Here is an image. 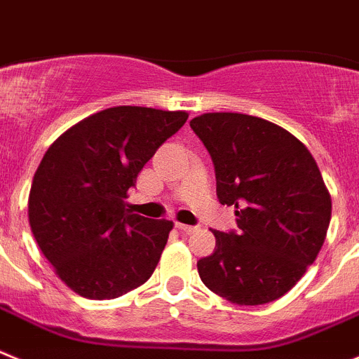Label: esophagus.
<instances>
[{
	"label": "esophagus",
	"instance_id": "esophagus-1",
	"mask_svg": "<svg viewBox=\"0 0 359 359\" xmlns=\"http://www.w3.org/2000/svg\"><path fill=\"white\" fill-rule=\"evenodd\" d=\"M175 227L179 229L180 232H186V234H191V232L196 231L195 225H186V224H175Z\"/></svg>",
	"mask_w": 359,
	"mask_h": 359
}]
</instances>
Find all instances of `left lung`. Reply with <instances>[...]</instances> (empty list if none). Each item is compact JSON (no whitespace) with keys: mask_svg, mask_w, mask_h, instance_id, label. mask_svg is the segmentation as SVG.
<instances>
[{"mask_svg":"<svg viewBox=\"0 0 359 359\" xmlns=\"http://www.w3.org/2000/svg\"><path fill=\"white\" fill-rule=\"evenodd\" d=\"M215 164L219 203L238 231L215 232L196 263L202 283L232 304L259 306L290 292L316 259L331 195L308 148L263 118L208 112L189 121Z\"/></svg>","mask_w":359,"mask_h":359,"instance_id":"1","label":"left lung"}]
</instances>
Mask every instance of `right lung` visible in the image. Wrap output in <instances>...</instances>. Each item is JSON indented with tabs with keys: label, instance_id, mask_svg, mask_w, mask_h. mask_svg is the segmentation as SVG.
I'll use <instances>...</instances> for the list:
<instances>
[{
	"label": "right lung",
	"instance_id": "1",
	"mask_svg": "<svg viewBox=\"0 0 359 359\" xmlns=\"http://www.w3.org/2000/svg\"><path fill=\"white\" fill-rule=\"evenodd\" d=\"M187 112L105 109L55 141L32 182L28 219L44 257L86 299L125 295L156 270L173 222L134 215L125 200Z\"/></svg>",
	"mask_w": 359,
	"mask_h": 359
}]
</instances>
